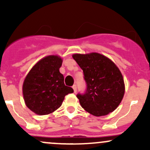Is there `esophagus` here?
<instances>
[{
  "label": "esophagus",
  "instance_id": "34e87169",
  "mask_svg": "<svg viewBox=\"0 0 150 150\" xmlns=\"http://www.w3.org/2000/svg\"><path fill=\"white\" fill-rule=\"evenodd\" d=\"M72 88H73L74 92H75V93H76V91H77V86H76V85H73V86H72Z\"/></svg>",
  "mask_w": 150,
  "mask_h": 150
}]
</instances>
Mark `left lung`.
<instances>
[{
	"label": "left lung",
	"instance_id": "left-lung-1",
	"mask_svg": "<svg viewBox=\"0 0 150 150\" xmlns=\"http://www.w3.org/2000/svg\"><path fill=\"white\" fill-rule=\"evenodd\" d=\"M87 84L83 95L78 94L81 107L96 117L107 115L119 106L125 93L122 75L110 59L96 52L74 54Z\"/></svg>",
	"mask_w": 150,
	"mask_h": 150
}]
</instances>
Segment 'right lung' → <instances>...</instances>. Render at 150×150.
<instances>
[{
  "mask_svg": "<svg viewBox=\"0 0 150 150\" xmlns=\"http://www.w3.org/2000/svg\"><path fill=\"white\" fill-rule=\"evenodd\" d=\"M63 59L58 55H49L39 60L24 80L22 93L27 107L38 115L51 114L59 108L64 96L73 89L64 83L59 72Z\"/></svg>",
  "mask_w": 150,
  "mask_h": 150,
  "instance_id": "obj_1",
  "label": "right lung"
}]
</instances>
